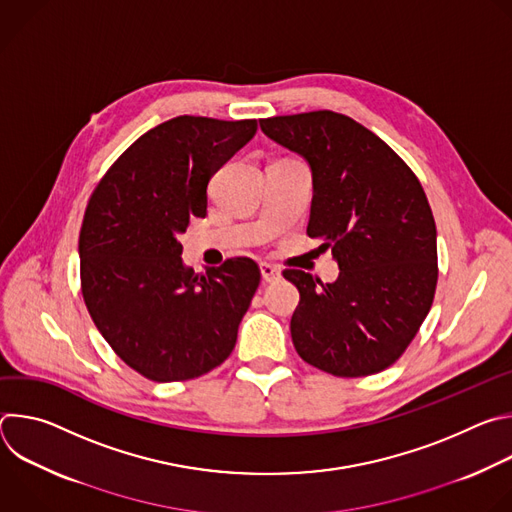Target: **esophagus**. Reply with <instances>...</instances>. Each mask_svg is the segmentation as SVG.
<instances>
[{"label":"esophagus","mask_w":512,"mask_h":512,"mask_svg":"<svg viewBox=\"0 0 512 512\" xmlns=\"http://www.w3.org/2000/svg\"><path fill=\"white\" fill-rule=\"evenodd\" d=\"M259 269H261V275L265 281H277L281 277V271L271 263H261Z\"/></svg>","instance_id":"1"}]
</instances>
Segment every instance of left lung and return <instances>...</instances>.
I'll list each match as a JSON object with an SVG mask.
<instances>
[{
	"instance_id": "obj_1",
	"label": "left lung",
	"mask_w": 512,
	"mask_h": 512,
	"mask_svg": "<svg viewBox=\"0 0 512 512\" xmlns=\"http://www.w3.org/2000/svg\"><path fill=\"white\" fill-rule=\"evenodd\" d=\"M259 125L308 160V235L340 267L334 283L283 271L300 291L289 324L298 354L334 377L385 371L407 350L435 296L437 233L421 182L379 135L342 113L277 115Z\"/></svg>"
}]
</instances>
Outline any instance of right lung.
<instances>
[{
    "instance_id": "right-lung-1",
    "label": "right lung",
    "mask_w": 512,
    "mask_h": 512,
    "mask_svg": "<svg viewBox=\"0 0 512 512\" xmlns=\"http://www.w3.org/2000/svg\"><path fill=\"white\" fill-rule=\"evenodd\" d=\"M257 119L180 115L143 133L93 190L79 235L81 291L113 352L141 377H202L235 348L261 281L249 257L194 273L178 241L206 214L212 174L255 135Z\"/></svg>"
}]
</instances>
